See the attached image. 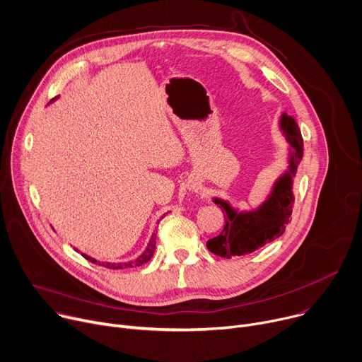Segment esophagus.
<instances>
[{
	"mask_svg": "<svg viewBox=\"0 0 362 362\" xmlns=\"http://www.w3.org/2000/svg\"><path fill=\"white\" fill-rule=\"evenodd\" d=\"M193 189H197V187H196V186H194V187H193Z\"/></svg>",
	"mask_w": 362,
	"mask_h": 362,
	"instance_id": "1",
	"label": "esophagus"
}]
</instances>
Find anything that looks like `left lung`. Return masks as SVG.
I'll return each mask as SVG.
<instances>
[{
    "mask_svg": "<svg viewBox=\"0 0 362 362\" xmlns=\"http://www.w3.org/2000/svg\"><path fill=\"white\" fill-rule=\"evenodd\" d=\"M281 127L292 147L288 172L276 182L268 200L253 212L239 214L228 202L214 199L225 214V226L216 238L206 243L212 253L230 259L232 256H242L257 250L285 232L293 206L292 177L302 159L303 143L293 117L284 115Z\"/></svg>",
    "mask_w": 362,
    "mask_h": 362,
    "instance_id": "8db88e82",
    "label": "left lung"
}]
</instances>
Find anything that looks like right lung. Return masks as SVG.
I'll return each mask as SVG.
<instances>
[{
    "mask_svg": "<svg viewBox=\"0 0 362 362\" xmlns=\"http://www.w3.org/2000/svg\"><path fill=\"white\" fill-rule=\"evenodd\" d=\"M57 98V97H56ZM162 219H163V216H162ZM154 249H156V233H154L153 236H151V239H150V242H148V245H147V247H146V250L137 257L136 261H130V262H127V264H109V262H98V265H101V267H105V268H109V269H123V268H133V267H141V265H144L146 262H148L150 259H151V256H153V253H154ZM83 255V253H81ZM86 259H88L90 262H93V264H97V261L95 259H93V257H90V256H87V255H83Z\"/></svg>",
    "mask_w": 362,
    "mask_h": 362,
    "instance_id": "obj_1",
    "label": "right lung"
}]
</instances>
